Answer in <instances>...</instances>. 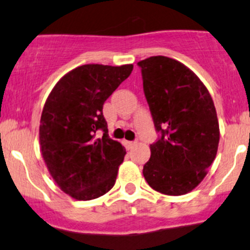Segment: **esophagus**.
Returning a JSON list of instances; mask_svg holds the SVG:
<instances>
[{"label":"esophagus","instance_id":"34e87169","mask_svg":"<svg viewBox=\"0 0 250 250\" xmlns=\"http://www.w3.org/2000/svg\"><path fill=\"white\" fill-rule=\"evenodd\" d=\"M136 144H138L136 141H125V145L127 148H132V147L135 146Z\"/></svg>","mask_w":250,"mask_h":250}]
</instances>
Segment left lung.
<instances>
[{"instance_id": "left-lung-1", "label": "left lung", "mask_w": 250, "mask_h": 250, "mask_svg": "<svg viewBox=\"0 0 250 250\" xmlns=\"http://www.w3.org/2000/svg\"><path fill=\"white\" fill-rule=\"evenodd\" d=\"M138 65L159 133L149 145L144 177L159 193L183 195L204 180L217 154L219 125L213 101L200 79L176 60L152 56Z\"/></svg>"}]
</instances>
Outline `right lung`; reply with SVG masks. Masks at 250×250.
<instances>
[{
	"mask_svg": "<svg viewBox=\"0 0 250 250\" xmlns=\"http://www.w3.org/2000/svg\"><path fill=\"white\" fill-rule=\"evenodd\" d=\"M132 70L133 64L81 65L46 99L39 125L42 154L55 182L77 200L99 198L116 182L125 149L110 139L103 105Z\"/></svg>",
	"mask_w": 250,
	"mask_h": 250,
	"instance_id": "right-lung-1",
	"label": "right lung"
}]
</instances>
